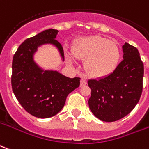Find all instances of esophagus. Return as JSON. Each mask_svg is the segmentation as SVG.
<instances>
[{"instance_id": "obj_1", "label": "esophagus", "mask_w": 149, "mask_h": 149, "mask_svg": "<svg viewBox=\"0 0 149 149\" xmlns=\"http://www.w3.org/2000/svg\"><path fill=\"white\" fill-rule=\"evenodd\" d=\"M87 84V80L84 78H82L80 80V86H85Z\"/></svg>"}]
</instances>
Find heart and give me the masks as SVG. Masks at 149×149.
Returning <instances> with one entry per match:
<instances>
[{"label":"heart","instance_id":"1","mask_svg":"<svg viewBox=\"0 0 149 149\" xmlns=\"http://www.w3.org/2000/svg\"><path fill=\"white\" fill-rule=\"evenodd\" d=\"M72 54L79 60H85L84 69L92 78L111 75L119 64L121 52L114 42L100 35L84 36L76 39Z\"/></svg>","mask_w":149,"mask_h":149}]
</instances>
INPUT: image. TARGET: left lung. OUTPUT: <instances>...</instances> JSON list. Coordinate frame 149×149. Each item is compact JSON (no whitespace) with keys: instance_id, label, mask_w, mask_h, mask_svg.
Segmentation results:
<instances>
[{"instance_id":"left-lung-1","label":"left lung","mask_w":149,"mask_h":149,"mask_svg":"<svg viewBox=\"0 0 149 149\" xmlns=\"http://www.w3.org/2000/svg\"><path fill=\"white\" fill-rule=\"evenodd\" d=\"M123 60L111 75L88 81L89 108L103 122H115L130 114L139 102L143 89L144 65L138 49L125 42Z\"/></svg>"}]
</instances>
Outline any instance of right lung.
I'll return each instance as SVG.
<instances>
[{
  "label": "right lung",
  "instance_id": "1",
  "mask_svg": "<svg viewBox=\"0 0 149 149\" xmlns=\"http://www.w3.org/2000/svg\"><path fill=\"white\" fill-rule=\"evenodd\" d=\"M58 31L45 30L24 41L13 56L12 88L16 99L29 114L40 118L54 116L65 103L66 98L80 86V78L67 77L57 71H44L33 60L38 47L53 44L65 59L63 47L56 36Z\"/></svg>",
  "mask_w": 149,
  "mask_h": 149
}]
</instances>
